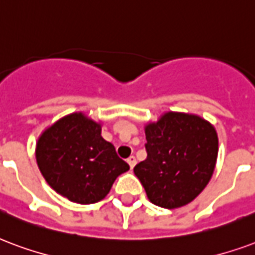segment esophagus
I'll list each match as a JSON object with an SVG mask.
<instances>
[{
	"label": "esophagus",
	"instance_id": "esophagus-1",
	"mask_svg": "<svg viewBox=\"0 0 255 255\" xmlns=\"http://www.w3.org/2000/svg\"><path fill=\"white\" fill-rule=\"evenodd\" d=\"M127 162L131 169H133V166L136 165V159H135V156H129V158L127 159Z\"/></svg>",
	"mask_w": 255,
	"mask_h": 255
}]
</instances>
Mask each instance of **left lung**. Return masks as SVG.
I'll return each mask as SVG.
<instances>
[{
	"label": "left lung",
	"instance_id": "left-lung-1",
	"mask_svg": "<svg viewBox=\"0 0 255 255\" xmlns=\"http://www.w3.org/2000/svg\"><path fill=\"white\" fill-rule=\"evenodd\" d=\"M146 132L147 158L133 167L152 204H189L214 174L219 142L214 126L197 115L166 112Z\"/></svg>",
	"mask_w": 255,
	"mask_h": 255
}]
</instances>
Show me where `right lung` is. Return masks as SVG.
<instances>
[{
  "label": "right lung",
  "mask_w": 255,
  "mask_h": 255,
  "mask_svg": "<svg viewBox=\"0 0 255 255\" xmlns=\"http://www.w3.org/2000/svg\"><path fill=\"white\" fill-rule=\"evenodd\" d=\"M36 162L47 184L78 204L103 200L115 180L129 169L101 136V124L82 112L59 119L41 133Z\"/></svg>",
  "instance_id": "right-lung-1"
}]
</instances>
